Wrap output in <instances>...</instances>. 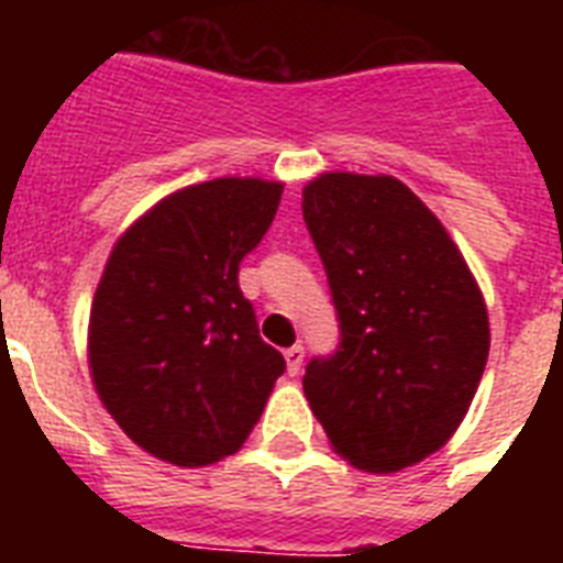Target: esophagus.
<instances>
[{"label":"esophagus","instance_id":"esophagus-1","mask_svg":"<svg viewBox=\"0 0 563 563\" xmlns=\"http://www.w3.org/2000/svg\"><path fill=\"white\" fill-rule=\"evenodd\" d=\"M286 356V368H289V374L295 376L300 371V365H303V347L300 344H295V347H289V351L283 353Z\"/></svg>","mask_w":563,"mask_h":563}]
</instances>
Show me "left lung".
Listing matches in <instances>:
<instances>
[{"instance_id":"1","label":"left lung","mask_w":563,"mask_h":563,"mask_svg":"<svg viewBox=\"0 0 563 563\" xmlns=\"http://www.w3.org/2000/svg\"><path fill=\"white\" fill-rule=\"evenodd\" d=\"M303 219L339 309L342 344L303 376L330 446L365 473L438 453L488 362V307L438 216L391 175L324 172Z\"/></svg>"}]
</instances>
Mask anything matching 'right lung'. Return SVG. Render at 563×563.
Segmentation results:
<instances>
[{
	"mask_svg": "<svg viewBox=\"0 0 563 563\" xmlns=\"http://www.w3.org/2000/svg\"><path fill=\"white\" fill-rule=\"evenodd\" d=\"M283 184L216 178L166 195L117 239L87 327L92 388L136 446L207 467L245 444L286 362L260 339L239 263Z\"/></svg>",
	"mask_w": 563,
	"mask_h": 563,
	"instance_id": "1",
	"label": "right lung"
}]
</instances>
